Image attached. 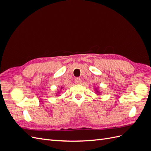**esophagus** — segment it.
Here are the masks:
<instances>
[{
    "instance_id": "esophagus-1",
    "label": "esophagus",
    "mask_w": 151,
    "mask_h": 151,
    "mask_svg": "<svg viewBox=\"0 0 151 151\" xmlns=\"http://www.w3.org/2000/svg\"><path fill=\"white\" fill-rule=\"evenodd\" d=\"M75 82H76V84H81V83H82V80H81V79H80V78H76Z\"/></svg>"
}]
</instances>
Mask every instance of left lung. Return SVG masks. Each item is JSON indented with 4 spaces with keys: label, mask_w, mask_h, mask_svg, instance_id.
<instances>
[{
    "label": "left lung",
    "mask_w": 151,
    "mask_h": 151,
    "mask_svg": "<svg viewBox=\"0 0 151 151\" xmlns=\"http://www.w3.org/2000/svg\"><path fill=\"white\" fill-rule=\"evenodd\" d=\"M94 90L96 91V94L99 95L100 93H101V92H100V91H99V89H98V88H94Z\"/></svg>",
    "instance_id": "1"
}]
</instances>
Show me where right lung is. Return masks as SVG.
Returning a JSON list of instances; mask_svg holds the SVG:
<instances>
[{
  "label": "right lung",
  "mask_w": 151,
  "mask_h": 151,
  "mask_svg": "<svg viewBox=\"0 0 151 151\" xmlns=\"http://www.w3.org/2000/svg\"><path fill=\"white\" fill-rule=\"evenodd\" d=\"M62 88H62V87H61V88H60V89L62 90ZM58 93H60V91H59V92H58V93H57V95H58Z\"/></svg>",
  "instance_id": "right-lung-1"
}]
</instances>
